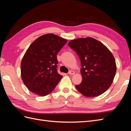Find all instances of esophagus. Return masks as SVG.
Listing matches in <instances>:
<instances>
[{"instance_id": "34e87169", "label": "esophagus", "mask_w": 131, "mask_h": 131, "mask_svg": "<svg viewBox=\"0 0 131 131\" xmlns=\"http://www.w3.org/2000/svg\"><path fill=\"white\" fill-rule=\"evenodd\" d=\"M74 74H75V72H74V71H72V70H70L68 72V74H69V75H74Z\"/></svg>"}]
</instances>
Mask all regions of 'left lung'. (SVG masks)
Returning a JSON list of instances; mask_svg holds the SVG:
<instances>
[{
    "label": "left lung",
    "mask_w": 131,
    "mask_h": 131,
    "mask_svg": "<svg viewBox=\"0 0 131 131\" xmlns=\"http://www.w3.org/2000/svg\"><path fill=\"white\" fill-rule=\"evenodd\" d=\"M68 46L80 59L82 82L75 88L82 95L97 97L112 85L116 72L113 54L102 43L88 37L72 40Z\"/></svg>",
    "instance_id": "1"
}]
</instances>
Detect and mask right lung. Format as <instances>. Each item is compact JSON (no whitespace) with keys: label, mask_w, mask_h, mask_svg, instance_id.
Segmentation results:
<instances>
[{"label":"right lung","mask_w":131,"mask_h":131,"mask_svg":"<svg viewBox=\"0 0 131 131\" xmlns=\"http://www.w3.org/2000/svg\"><path fill=\"white\" fill-rule=\"evenodd\" d=\"M67 40L53 34L35 40L27 49L21 64L22 81L30 91L41 96L50 93L62 75L57 72V54Z\"/></svg>","instance_id":"1"}]
</instances>
